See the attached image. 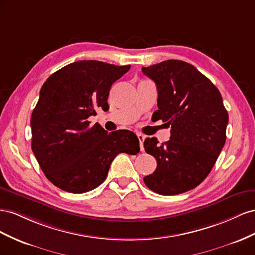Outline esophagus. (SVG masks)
<instances>
[{
	"instance_id": "34e87169",
	"label": "esophagus",
	"mask_w": 255,
	"mask_h": 255,
	"mask_svg": "<svg viewBox=\"0 0 255 255\" xmlns=\"http://www.w3.org/2000/svg\"><path fill=\"white\" fill-rule=\"evenodd\" d=\"M136 136H137V139H139V142H140V148H141V150L143 151V150H144L143 143H144V140H145V135H143L142 133H137Z\"/></svg>"
}]
</instances>
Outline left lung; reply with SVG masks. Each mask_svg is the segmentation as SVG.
<instances>
[{
  "instance_id": "obj_1",
  "label": "left lung",
  "mask_w": 255,
  "mask_h": 255,
  "mask_svg": "<svg viewBox=\"0 0 255 255\" xmlns=\"http://www.w3.org/2000/svg\"><path fill=\"white\" fill-rule=\"evenodd\" d=\"M142 71L157 86L158 110L152 118L171 126L168 142L144 141L145 151L157 160V169L144 183L161 195L184 193L207 177L219 157L228 111L219 90L191 64L168 60Z\"/></svg>"
}]
</instances>
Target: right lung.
Wrapping results in <instances>:
<instances>
[{"label": "right lung", "mask_w": 255, "mask_h": 255, "mask_svg": "<svg viewBox=\"0 0 255 255\" xmlns=\"http://www.w3.org/2000/svg\"><path fill=\"white\" fill-rule=\"evenodd\" d=\"M130 69L99 61H78L55 71L41 86L31 116L32 150L54 186L84 193L105 181L120 152L135 155L139 139L128 130L108 133L96 109H107L112 84Z\"/></svg>", "instance_id": "obj_1"}]
</instances>
